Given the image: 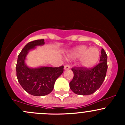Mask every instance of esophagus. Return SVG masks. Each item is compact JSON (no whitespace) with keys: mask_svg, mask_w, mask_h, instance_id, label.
Here are the masks:
<instances>
[{"mask_svg":"<svg viewBox=\"0 0 125 125\" xmlns=\"http://www.w3.org/2000/svg\"><path fill=\"white\" fill-rule=\"evenodd\" d=\"M70 66H69V65H65V66H64V70H70Z\"/></svg>","mask_w":125,"mask_h":125,"instance_id":"esophagus-1","label":"esophagus"}]
</instances>
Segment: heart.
<instances>
[{"label": "heart", "instance_id": "b5f03b06", "mask_svg": "<svg viewBox=\"0 0 125 125\" xmlns=\"http://www.w3.org/2000/svg\"><path fill=\"white\" fill-rule=\"evenodd\" d=\"M100 57V52L96 47H88L86 45H80L73 49L68 55V60L79 59V66L88 69L96 65Z\"/></svg>", "mask_w": 125, "mask_h": 125}]
</instances>
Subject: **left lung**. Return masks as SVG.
<instances>
[{"instance_id": "8db88e82", "label": "left lung", "mask_w": 125, "mask_h": 125, "mask_svg": "<svg viewBox=\"0 0 125 125\" xmlns=\"http://www.w3.org/2000/svg\"><path fill=\"white\" fill-rule=\"evenodd\" d=\"M106 52L101 50L100 63L93 68H74V77L70 82L72 91L78 95H88L96 91L103 83L106 74L108 65Z\"/></svg>"}]
</instances>
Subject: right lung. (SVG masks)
I'll list each match as a JSON object with an SVG mask.
<instances>
[{"label":"right lung","mask_w":125,"mask_h":125,"mask_svg":"<svg viewBox=\"0 0 125 125\" xmlns=\"http://www.w3.org/2000/svg\"><path fill=\"white\" fill-rule=\"evenodd\" d=\"M44 41V39H40L26 44L18 55L16 65L19 82L24 90L34 96H43L51 93L55 80L63 72V66L31 68L26 64L25 60L30 51L34 50L36 46L43 45Z\"/></svg>","instance_id":"add662e5"}]
</instances>
